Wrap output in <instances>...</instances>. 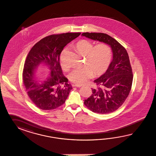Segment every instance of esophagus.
Here are the masks:
<instances>
[{"instance_id": "esophagus-1", "label": "esophagus", "mask_w": 156, "mask_h": 156, "mask_svg": "<svg viewBox=\"0 0 156 156\" xmlns=\"http://www.w3.org/2000/svg\"><path fill=\"white\" fill-rule=\"evenodd\" d=\"M72 86H73V87H82V85H78V84H76V83H73V84H72Z\"/></svg>"}]
</instances>
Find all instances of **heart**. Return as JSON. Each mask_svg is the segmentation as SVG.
<instances>
[{
	"mask_svg": "<svg viewBox=\"0 0 156 156\" xmlns=\"http://www.w3.org/2000/svg\"><path fill=\"white\" fill-rule=\"evenodd\" d=\"M76 50L81 55L85 56L86 66L76 67L69 74V79L79 85L85 83L94 74L99 76L107 70L112 61V51L106 43H100L94 47L93 43L87 40H82L75 45ZM61 66L66 67L61 59Z\"/></svg>",
	"mask_w": 156,
	"mask_h": 156,
	"instance_id": "obj_1",
	"label": "heart"
}]
</instances>
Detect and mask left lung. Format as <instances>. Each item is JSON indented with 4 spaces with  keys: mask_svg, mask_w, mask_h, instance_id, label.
I'll return each mask as SVG.
<instances>
[{
    "mask_svg": "<svg viewBox=\"0 0 156 156\" xmlns=\"http://www.w3.org/2000/svg\"><path fill=\"white\" fill-rule=\"evenodd\" d=\"M82 36L105 43L112 48L113 60L106 71L94 81L98 87L92 89L93 94L85 99L84 104L94 113H112L122 105L131 90L133 76L128 52L106 34L84 33Z\"/></svg>",
    "mask_w": 156,
    "mask_h": 156,
    "instance_id": "1",
    "label": "left lung"
}]
</instances>
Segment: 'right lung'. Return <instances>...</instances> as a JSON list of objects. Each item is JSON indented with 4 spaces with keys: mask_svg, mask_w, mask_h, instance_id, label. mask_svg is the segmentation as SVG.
<instances>
[{
    "mask_svg": "<svg viewBox=\"0 0 156 156\" xmlns=\"http://www.w3.org/2000/svg\"><path fill=\"white\" fill-rule=\"evenodd\" d=\"M80 34L49 35L37 43L28 52L24 65L23 81L30 99L38 108L52 110L65 102L73 88L63 74L59 56L64 47ZM42 64L51 71L45 80H39L35 75L36 69Z\"/></svg>",
    "mask_w": 156,
    "mask_h": 156,
    "instance_id": "1",
    "label": "right lung"
}]
</instances>
